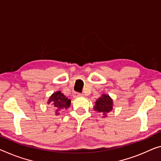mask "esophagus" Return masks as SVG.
<instances>
[{"label":"esophagus","instance_id":"obj_1","mask_svg":"<svg viewBox=\"0 0 161 161\" xmlns=\"http://www.w3.org/2000/svg\"><path fill=\"white\" fill-rule=\"evenodd\" d=\"M83 96V94L82 93H77V92H75V93H74V94H73V96L74 97H80V96Z\"/></svg>","mask_w":161,"mask_h":161}]
</instances>
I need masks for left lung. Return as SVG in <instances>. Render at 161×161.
Instances as JSON below:
<instances>
[{"label": "left lung", "instance_id": "1", "mask_svg": "<svg viewBox=\"0 0 161 161\" xmlns=\"http://www.w3.org/2000/svg\"><path fill=\"white\" fill-rule=\"evenodd\" d=\"M113 101L109 96L103 94L96 101L94 110L102 112L106 117V113H108L113 108Z\"/></svg>", "mask_w": 161, "mask_h": 161}]
</instances>
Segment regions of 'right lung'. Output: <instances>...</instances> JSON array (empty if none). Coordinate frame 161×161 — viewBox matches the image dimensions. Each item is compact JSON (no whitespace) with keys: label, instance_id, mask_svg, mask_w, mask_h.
<instances>
[{"label":"right lung","instance_id":"1","mask_svg":"<svg viewBox=\"0 0 161 161\" xmlns=\"http://www.w3.org/2000/svg\"><path fill=\"white\" fill-rule=\"evenodd\" d=\"M71 101L68 99V98L64 96L63 93H62L60 91H57V92L54 93L50 97L48 101V103L54 106L55 109H56V114H58L59 111L60 109H63V108H68L70 107Z\"/></svg>","mask_w":161,"mask_h":161}]
</instances>
